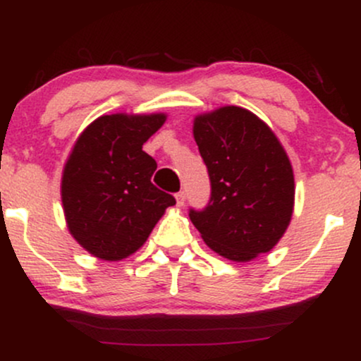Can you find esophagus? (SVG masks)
I'll return each instance as SVG.
<instances>
[{"label": "esophagus", "instance_id": "obj_1", "mask_svg": "<svg viewBox=\"0 0 361 361\" xmlns=\"http://www.w3.org/2000/svg\"><path fill=\"white\" fill-rule=\"evenodd\" d=\"M175 198H176L178 207H183V205H185V200H186V193H185V192H178V193L175 195Z\"/></svg>", "mask_w": 361, "mask_h": 361}]
</instances>
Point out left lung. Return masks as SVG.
Instances as JSON below:
<instances>
[{
    "instance_id": "left-lung-1",
    "label": "left lung",
    "mask_w": 361,
    "mask_h": 361,
    "mask_svg": "<svg viewBox=\"0 0 361 361\" xmlns=\"http://www.w3.org/2000/svg\"><path fill=\"white\" fill-rule=\"evenodd\" d=\"M193 137L212 185L204 210L190 219L207 246L246 263L271 251L292 221L293 169L267 123L243 106L197 115Z\"/></svg>"
}]
</instances>
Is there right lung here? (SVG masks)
Wrapping results in <instances>:
<instances>
[{"instance_id": "add662e5", "label": "right lung", "mask_w": 361, "mask_h": 361, "mask_svg": "<svg viewBox=\"0 0 361 361\" xmlns=\"http://www.w3.org/2000/svg\"><path fill=\"white\" fill-rule=\"evenodd\" d=\"M166 114L102 115L81 132L61 181L69 233L90 255L120 261L134 255L176 200L151 183L157 164L144 142Z\"/></svg>"}]
</instances>
